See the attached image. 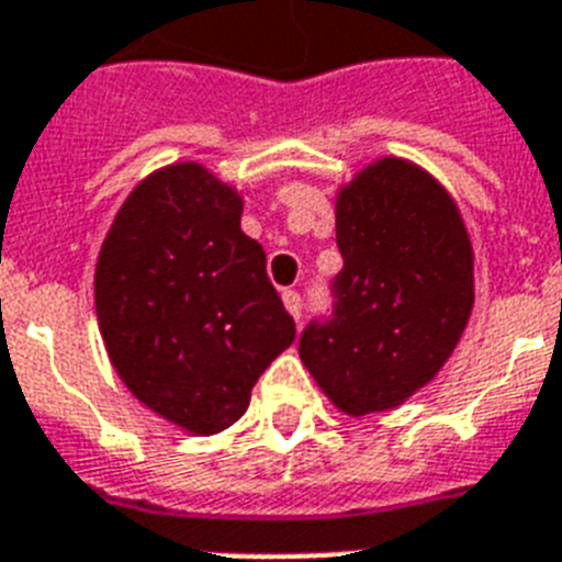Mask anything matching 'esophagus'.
Here are the masks:
<instances>
[{
  "mask_svg": "<svg viewBox=\"0 0 562 562\" xmlns=\"http://www.w3.org/2000/svg\"><path fill=\"white\" fill-rule=\"evenodd\" d=\"M282 303H285V308L294 314V321H300V317H303V296H300V291H294V289L282 291Z\"/></svg>",
  "mask_w": 562,
  "mask_h": 562,
  "instance_id": "esophagus-1",
  "label": "esophagus"
}]
</instances>
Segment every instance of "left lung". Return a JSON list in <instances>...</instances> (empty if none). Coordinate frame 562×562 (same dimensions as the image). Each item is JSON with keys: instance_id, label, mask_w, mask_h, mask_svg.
Here are the masks:
<instances>
[{"instance_id": "left-lung-1", "label": "left lung", "mask_w": 562, "mask_h": 562, "mask_svg": "<svg viewBox=\"0 0 562 562\" xmlns=\"http://www.w3.org/2000/svg\"><path fill=\"white\" fill-rule=\"evenodd\" d=\"M344 271L300 358L349 415L398 407L441 369L473 305V254L453 199L424 170L384 158L337 199Z\"/></svg>"}]
</instances>
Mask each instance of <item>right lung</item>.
I'll return each mask as SVG.
<instances>
[{
	"label": "right lung",
	"instance_id": "1",
	"mask_svg": "<svg viewBox=\"0 0 562 562\" xmlns=\"http://www.w3.org/2000/svg\"><path fill=\"white\" fill-rule=\"evenodd\" d=\"M239 195L199 164L155 172L123 202L100 248L94 303L132 395L190 432H218L296 335L241 234Z\"/></svg>",
	"mask_w": 562,
	"mask_h": 562
}]
</instances>
